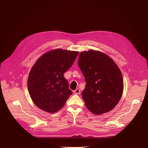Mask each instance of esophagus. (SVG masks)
Wrapping results in <instances>:
<instances>
[{
	"label": "esophagus",
	"mask_w": 148,
	"mask_h": 148,
	"mask_svg": "<svg viewBox=\"0 0 148 148\" xmlns=\"http://www.w3.org/2000/svg\"><path fill=\"white\" fill-rule=\"evenodd\" d=\"M74 92L75 94H80V90H79V89L77 88V89L74 91Z\"/></svg>",
	"instance_id": "esophagus-1"
}]
</instances>
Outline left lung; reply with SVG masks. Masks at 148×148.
Returning <instances> with one entry per match:
<instances>
[{
    "mask_svg": "<svg viewBox=\"0 0 148 148\" xmlns=\"http://www.w3.org/2000/svg\"><path fill=\"white\" fill-rule=\"evenodd\" d=\"M86 85L82 98L87 109L100 115L113 110L123 90L121 72L107 54L93 50L81 52L78 61Z\"/></svg>",
    "mask_w": 148,
    "mask_h": 148,
    "instance_id": "8db88e82",
    "label": "left lung"
}]
</instances>
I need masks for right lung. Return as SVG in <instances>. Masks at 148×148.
I'll return each instance as SVG.
<instances>
[{"mask_svg":"<svg viewBox=\"0 0 148 148\" xmlns=\"http://www.w3.org/2000/svg\"><path fill=\"white\" fill-rule=\"evenodd\" d=\"M78 53L58 49L46 53L37 60L29 73L27 88L38 108L54 113L64 107L73 92L63 74L71 67Z\"/></svg>","mask_w":148,"mask_h":148,"instance_id":"obj_1","label":"right lung"}]
</instances>
